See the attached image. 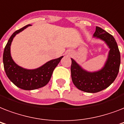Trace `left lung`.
I'll return each instance as SVG.
<instances>
[{"instance_id": "8db88e82", "label": "left lung", "mask_w": 124, "mask_h": 124, "mask_svg": "<svg viewBox=\"0 0 124 124\" xmlns=\"http://www.w3.org/2000/svg\"><path fill=\"white\" fill-rule=\"evenodd\" d=\"M93 37L104 40L110 49L104 68L96 72H88L71 58L72 81L78 89L87 93H97L108 87L116 79L120 65V54L115 38L98 26Z\"/></svg>"}]
</instances>
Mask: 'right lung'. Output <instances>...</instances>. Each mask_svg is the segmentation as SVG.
<instances>
[{
	"instance_id": "right-lung-1",
	"label": "right lung",
	"mask_w": 124,
	"mask_h": 124,
	"mask_svg": "<svg viewBox=\"0 0 124 124\" xmlns=\"http://www.w3.org/2000/svg\"><path fill=\"white\" fill-rule=\"evenodd\" d=\"M30 26V24L26 25L13 33L5 47L3 54L4 68L6 75L16 86L24 90H33L45 86L50 80L53 70L63 57L62 56L50 60L35 70H26L15 64L11 56V42L16 34Z\"/></svg>"
}]
</instances>
